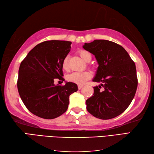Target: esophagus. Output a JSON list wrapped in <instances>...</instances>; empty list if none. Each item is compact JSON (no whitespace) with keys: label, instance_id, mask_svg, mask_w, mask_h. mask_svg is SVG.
I'll return each mask as SVG.
<instances>
[{"label":"esophagus","instance_id":"esophagus-1","mask_svg":"<svg viewBox=\"0 0 154 154\" xmlns=\"http://www.w3.org/2000/svg\"><path fill=\"white\" fill-rule=\"evenodd\" d=\"M83 85H82V84H78V89H79V90H81L82 88H83Z\"/></svg>","mask_w":154,"mask_h":154}]
</instances>
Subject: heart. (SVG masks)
Returning a JSON list of instances; mask_svg holds the SVG:
<instances>
[{"label": "heart", "mask_w": 154, "mask_h": 154, "mask_svg": "<svg viewBox=\"0 0 154 154\" xmlns=\"http://www.w3.org/2000/svg\"><path fill=\"white\" fill-rule=\"evenodd\" d=\"M78 54L80 56V57L82 58L84 61L89 62L92 56L89 52H88L85 50H80L78 51ZM62 68L65 71H68L70 67L68 64V56L65 57L62 62ZM92 76V74L89 71L80 72H73L68 76V79L72 82L76 83L78 84H82L85 83V82L89 80Z\"/></svg>", "instance_id": "obj_1"}]
</instances>
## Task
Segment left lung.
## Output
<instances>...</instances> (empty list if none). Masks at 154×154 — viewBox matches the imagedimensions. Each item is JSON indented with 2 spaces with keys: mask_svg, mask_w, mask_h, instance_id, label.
I'll list each match as a JSON object with an SVG mask.
<instances>
[{
  "mask_svg": "<svg viewBox=\"0 0 154 154\" xmlns=\"http://www.w3.org/2000/svg\"><path fill=\"white\" fill-rule=\"evenodd\" d=\"M83 48L95 56L99 66L93 82L101 83L94 87L93 96L86 101L87 110L102 120L116 117L128 108L136 94V65L123 47L114 42L95 40Z\"/></svg>",
  "mask_w": 154,
  "mask_h": 154,
  "instance_id": "left-lung-1",
  "label": "left lung"
}]
</instances>
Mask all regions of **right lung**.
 <instances>
[{
  "instance_id": "add662e5",
  "label": "right lung",
  "mask_w": 154,
  "mask_h": 154,
  "mask_svg": "<svg viewBox=\"0 0 154 154\" xmlns=\"http://www.w3.org/2000/svg\"><path fill=\"white\" fill-rule=\"evenodd\" d=\"M71 42L47 40L37 45L21 62L17 87L24 104L33 114L54 119L67 110L69 96L77 84L55 85L56 78L64 80L62 62L70 51Z\"/></svg>"
}]
</instances>
